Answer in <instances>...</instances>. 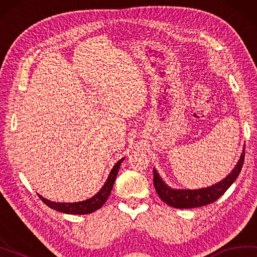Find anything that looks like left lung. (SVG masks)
<instances>
[{
	"mask_svg": "<svg viewBox=\"0 0 257 257\" xmlns=\"http://www.w3.org/2000/svg\"><path fill=\"white\" fill-rule=\"evenodd\" d=\"M245 160V147L238 163H237L235 169L228 174L225 179L218 183L213 184L208 188H202L198 190H180L172 189L162 180L161 175L154 169V186L155 190L163 201L169 204V206L177 209H191L198 208L202 206H207L216 201L221 195L226 192L228 188L234 183L237 176L239 175L242 164Z\"/></svg>",
	"mask_w": 257,
	"mask_h": 257,
	"instance_id": "obj_1",
	"label": "left lung"
}]
</instances>
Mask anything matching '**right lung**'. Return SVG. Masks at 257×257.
<instances>
[{
    "label": "right lung",
    "instance_id": "right-lung-1",
    "mask_svg": "<svg viewBox=\"0 0 257 257\" xmlns=\"http://www.w3.org/2000/svg\"><path fill=\"white\" fill-rule=\"evenodd\" d=\"M124 158H121L119 162L115 163L113 169L111 170L110 174L108 176V180L105 181L104 185L102 186L101 190L97 192L95 195H93L92 198L85 200V201H80V202H72V203H65V202H53L50 200H47L39 195V198L43 200V202L51 209L56 210V211L68 213V214H87L91 212L96 211L97 209H100L103 204L105 203L106 200H108L109 195L112 191L115 177L118 175V172L120 169L121 162H122Z\"/></svg>",
    "mask_w": 257,
    "mask_h": 257
}]
</instances>
